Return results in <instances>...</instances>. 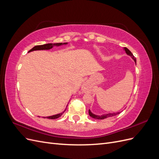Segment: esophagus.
<instances>
[{"label":"esophagus","instance_id":"1","mask_svg":"<svg viewBox=\"0 0 159 159\" xmlns=\"http://www.w3.org/2000/svg\"><path fill=\"white\" fill-rule=\"evenodd\" d=\"M88 85H86V84H84V85H83L82 89H83L84 91H87V90H88Z\"/></svg>","mask_w":159,"mask_h":159}]
</instances>
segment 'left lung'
Masks as SVG:
<instances>
[{"instance_id":"obj_1","label":"left lung","mask_w":159,"mask_h":159,"mask_svg":"<svg viewBox=\"0 0 159 159\" xmlns=\"http://www.w3.org/2000/svg\"><path fill=\"white\" fill-rule=\"evenodd\" d=\"M123 50L125 51L126 54L131 57V58L134 61V62H135L136 64V58L134 57V56H133V54H132V53L131 52V51H130L129 49H127V48H124ZM121 112H117V113H105V114H103L102 115H95V114H93L92 112L91 111V110L89 109V115H90V117H91L92 118H94L95 119H106L107 117H113V116H115V115H117L118 114H119Z\"/></svg>"}]
</instances>
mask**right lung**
Segmentation results:
<instances>
[{
	"label": "right lung",
	"instance_id": "right-lung-1",
	"mask_svg": "<svg viewBox=\"0 0 159 159\" xmlns=\"http://www.w3.org/2000/svg\"><path fill=\"white\" fill-rule=\"evenodd\" d=\"M68 44V42H64V43H55V44H52V43H50V44H43V45H40V46H36L32 48L30 50L28 51V52H30L32 51H35V50H50L52 49L54 46H60L61 45H66ZM66 109L63 112H61L60 113H57L54 115H52V116H48V117H43V118H47V119H56L59 118L61 116V115L63 114Z\"/></svg>",
	"mask_w": 159,
	"mask_h": 159
}]
</instances>
